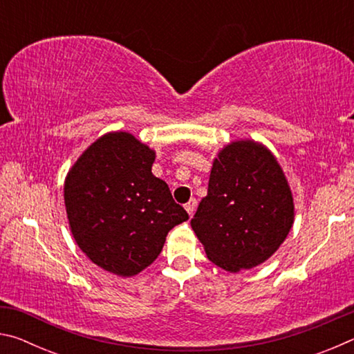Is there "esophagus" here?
<instances>
[{
    "label": "esophagus",
    "mask_w": 354,
    "mask_h": 354,
    "mask_svg": "<svg viewBox=\"0 0 354 354\" xmlns=\"http://www.w3.org/2000/svg\"><path fill=\"white\" fill-rule=\"evenodd\" d=\"M184 207H185V211H187V214L192 217V215H194V212H195V207H196V200L195 198L189 200V203Z\"/></svg>",
    "instance_id": "1"
}]
</instances>
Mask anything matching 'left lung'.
<instances>
[{
    "mask_svg": "<svg viewBox=\"0 0 354 354\" xmlns=\"http://www.w3.org/2000/svg\"><path fill=\"white\" fill-rule=\"evenodd\" d=\"M293 220L292 190L278 159L263 143L241 139L217 153L190 225L209 261L239 273L277 253Z\"/></svg>",
    "mask_w": 354,
    "mask_h": 354,
    "instance_id": "left-lung-1",
    "label": "left lung"
}]
</instances>
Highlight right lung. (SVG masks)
<instances>
[{
    "label": "right lung",
    "mask_w": 354,
    "mask_h": 354,
    "mask_svg": "<svg viewBox=\"0 0 354 354\" xmlns=\"http://www.w3.org/2000/svg\"><path fill=\"white\" fill-rule=\"evenodd\" d=\"M156 151L127 131L91 143L64 184L75 242L103 270L129 278L156 261L171 227L189 218L156 178Z\"/></svg>",
    "instance_id": "1"
}]
</instances>
